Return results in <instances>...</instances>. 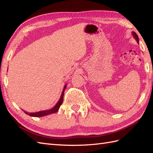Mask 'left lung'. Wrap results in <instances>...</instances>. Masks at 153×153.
<instances>
[{
	"mask_svg": "<svg viewBox=\"0 0 153 153\" xmlns=\"http://www.w3.org/2000/svg\"><path fill=\"white\" fill-rule=\"evenodd\" d=\"M132 35H133V38L136 39L137 43H138V44L139 43V38H138V35L135 33V32H132Z\"/></svg>",
	"mask_w": 153,
	"mask_h": 153,
	"instance_id": "obj_1",
	"label": "left lung"
}]
</instances>
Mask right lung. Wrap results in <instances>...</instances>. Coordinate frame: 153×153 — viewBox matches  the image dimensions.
Returning a JSON list of instances; mask_svg holds the SVG:
<instances>
[{"label": "right lung", "instance_id": "1", "mask_svg": "<svg viewBox=\"0 0 153 153\" xmlns=\"http://www.w3.org/2000/svg\"><path fill=\"white\" fill-rule=\"evenodd\" d=\"M66 84L65 85H64V89H63V91L62 92V94H61V97H60V99L59 100L58 102L57 103V104L55 105L52 108H51L50 110H43V111H39V112H26V111L24 110V112L29 115V116H31V117H43V116H45V115H48L49 114H54L55 112H57V111L59 110V108H60V106H61L62 103V101H63V96H64V91H65V89L66 87Z\"/></svg>", "mask_w": 153, "mask_h": 153}]
</instances>
